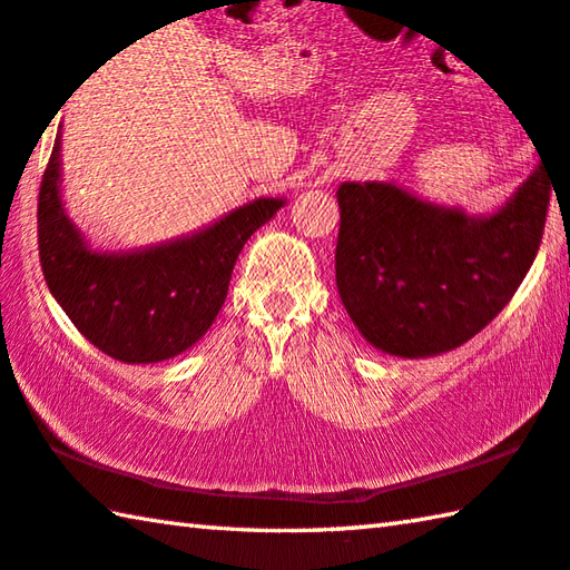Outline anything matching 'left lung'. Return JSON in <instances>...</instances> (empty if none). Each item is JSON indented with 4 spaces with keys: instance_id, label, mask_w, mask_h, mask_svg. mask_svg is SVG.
<instances>
[{
    "instance_id": "obj_1",
    "label": "left lung",
    "mask_w": 570,
    "mask_h": 570,
    "mask_svg": "<svg viewBox=\"0 0 570 570\" xmlns=\"http://www.w3.org/2000/svg\"><path fill=\"white\" fill-rule=\"evenodd\" d=\"M548 197L543 165L491 217L435 207L391 183L341 185L335 283L357 331L403 357L471 341L531 269Z\"/></svg>"
}]
</instances>
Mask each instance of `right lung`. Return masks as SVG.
<instances>
[{
	"label": "right lung",
	"mask_w": 570,
	"mask_h": 570,
	"mask_svg": "<svg viewBox=\"0 0 570 570\" xmlns=\"http://www.w3.org/2000/svg\"><path fill=\"white\" fill-rule=\"evenodd\" d=\"M283 199L259 197L193 237L139 253H92L59 203V137L39 185V263L69 321L122 363H159L193 347L223 307L247 237Z\"/></svg>",
	"instance_id": "1"
}]
</instances>
